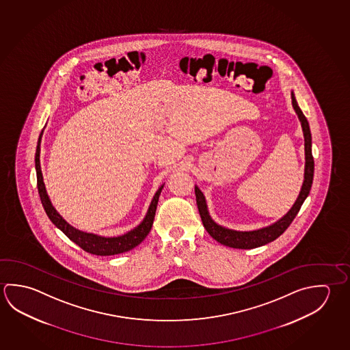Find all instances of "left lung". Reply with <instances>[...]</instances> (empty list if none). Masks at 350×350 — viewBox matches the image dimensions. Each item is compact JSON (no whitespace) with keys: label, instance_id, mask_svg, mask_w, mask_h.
<instances>
[{"label":"left lung","instance_id":"8db88e82","mask_svg":"<svg viewBox=\"0 0 350 350\" xmlns=\"http://www.w3.org/2000/svg\"><path fill=\"white\" fill-rule=\"evenodd\" d=\"M291 99H293V107H294L295 111L297 113V117L300 119L301 126H302V131H304V137H305L306 165H305V180L302 184L300 194L297 196L293 208L288 210V214L282 217L280 220L276 221L275 224L257 230V231L239 232V231H232V230H228V228H225V227L215 224L213 219L210 217V215H208L205 198L202 196V193L199 190V188L196 187V205H198V210H199V214L202 217V225L205 227V230L208 231V234L221 245H227V247H231V248H239V250H252V248H257L260 245L269 243L271 241L278 239L290 226V224L294 221L295 216L300 211L301 206L305 202L307 196L310 194V190L312 187L313 171H314L312 148H311V146H312L311 131H310V125H308L306 117L304 116V113L301 111L293 92H291Z\"/></svg>","mask_w":350,"mask_h":350}]
</instances>
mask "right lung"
<instances>
[{
  "instance_id": "right-lung-1",
  "label": "right lung",
  "mask_w": 350,
  "mask_h": 350,
  "mask_svg": "<svg viewBox=\"0 0 350 350\" xmlns=\"http://www.w3.org/2000/svg\"><path fill=\"white\" fill-rule=\"evenodd\" d=\"M42 135L43 131L38 139L37 151H36V171H37V185L40 202L43 204L44 210L46 215L49 216L50 221L55 225L57 228H60L62 232L68 236V239L75 242L76 245H80L83 251L88 252L91 254L96 256H114L119 253L130 251L137 245H140L144 239H146L148 232L151 231V227L154 224V214L157 208V202H159V196L161 194V190L163 185L160 187V189L156 191L152 202L150 204L148 214L139 226L131 230L130 232L125 233L123 236L119 237H100L93 233L82 232L76 230L75 227L68 225L66 221L62 219L60 215L57 214L54 206L51 205L49 200V196L46 194L45 185L43 182V174L40 170V142H42Z\"/></svg>"
}]
</instances>
